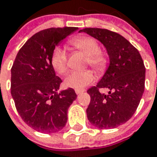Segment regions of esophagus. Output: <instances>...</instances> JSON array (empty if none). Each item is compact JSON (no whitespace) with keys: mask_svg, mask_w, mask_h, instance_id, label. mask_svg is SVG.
Wrapping results in <instances>:
<instances>
[{"mask_svg":"<svg viewBox=\"0 0 157 157\" xmlns=\"http://www.w3.org/2000/svg\"><path fill=\"white\" fill-rule=\"evenodd\" d=\"M75 93H76L77 95H79V94H81V93L84 92V90H81V89H75Z\"/></svg>","mask_w":157,"mask_h":157,"instance_id":"esophagus-1","label":"esophagus"}]
</instances>
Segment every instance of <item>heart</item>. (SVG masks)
Masks as SVG:
<instances>
[{"instance_id":"b5f03b06","label":"heart","mask_w":157,"mask_h":157,"mask_svg":"<svg viewBox=\"0 0 157 157\" xmlns=\"http://www.w3.org/2000/svg\"><path fill=\"white\" fill-rule=\"evenodd\" d=\"M70 45L75 49L86 56V64L89 65L98 73H103L109 64V58L105 53L101 50L100 45L95 38L82 35L72 38ZM51 65L60 75L68 71V56L62 48H56L51 54ZM95 79V75L91 70L75 71L68 75L64 83L68 88L82 89L91 83Z\"/></svg>"}]
</instances>
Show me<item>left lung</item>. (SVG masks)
<instances>
[{
    "instance_id": "obj_1",
    "label": "left lung",
    "mask_w": 157,
    "mask_h": 157,
    "mask_svg": "<svg viewBox=\"0 0 157 157\" xmlns=\"http://www.w3.org/2000/svg\"><path fill=\"white\" fill-rule=\"evenodd\" d=\"M80 32L100 41L109 56V66L96 86L88 89L89 121L98 128L109 129L128 121L136 112L145 87V67L137 49L123 36L105 29L85 28ZM108 88L109 94L100 92Z\"/></svg>"
}]
</instances>
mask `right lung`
I'll return each instance as SVG.
<instances>
[{"label": "right lung", "mask_w": 157, "mask_h": 157, "mask_svg": "<svg viewBox=\"0 0 157 157\" xmlns=\"http://www.w3.org/2000/svg\"><path fill=\"white\" fill-rule=\"evenodd\" d=\"M77 28L41 30L21 48L11 68V95L19 115L29 127L56 133L68 121V109L76 94L71 88L59 94L62 79L56 75L51 54L57 44Z\"/></svg>", "instance_id": "1"}]
</instances>
